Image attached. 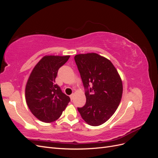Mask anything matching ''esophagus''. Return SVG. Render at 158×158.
<instances>
[{
	"label": "esophagus",
	"instance_id": "esophagus-1",
	"mask_svg": "<svg viewBox=\"0 0 158 158\" xmlns=\"http://www.w3.org/2000/svg\"><path fill=\"white\" fill-rule=\"evenodd\" d=\"M74 94H72V95H70V98L71 101H72V100H73V99H74Z\"/></svg>",
	"mask_w": 158,
	"mask_h": 158
}]
</instances>
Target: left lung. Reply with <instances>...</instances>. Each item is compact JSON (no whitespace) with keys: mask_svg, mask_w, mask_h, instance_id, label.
Here are the masks:
<instances>
[{"mask_svg":"<svg viewBox=\"0 0 158 158\" xmlns=\"http://www.w3.org/2000/svg\"><path fill=\"white\" fill-rule=\"evenodd\" d=\"M74 60L86 89V103L78 110L88 125L99 126L111 117L119 106L123 90L121 78L111 62L98 53L78 54ZM90 84L93 86L88 89Z\"/></svg>","mask_w":158,"mask_h":158,"instance_id":"obj_1","label":"left lung"}]
</instances>
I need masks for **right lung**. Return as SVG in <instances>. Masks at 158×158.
<instances>
[{"label": "right lung", "instance_id": "1", "mask_svg": "<svg viewBox=\"0 0 158 158\" xmlns=\"http://www.w3.org/2000/svg\"><path fill=\"white\" fill-rule=\"evenodd\" d=\"M70 56H44L28 78L25 89L26 102L33 115L42 122L57 120L70 102V98L55 83L59 68Z\"/></svg>", "mask_w": 158, "mask_h": 158}]
</instances>
